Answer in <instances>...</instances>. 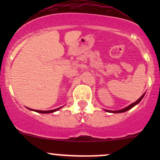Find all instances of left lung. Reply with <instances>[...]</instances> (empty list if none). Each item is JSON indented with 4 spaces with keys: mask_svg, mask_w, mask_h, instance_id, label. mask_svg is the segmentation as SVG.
<instances>
[{
    "mask_svg": "<svg viewBox=\"0 0 160 160\" xmlns=\"http://www.w3.org/2000/svg\"><path fill=\"white\" fill-rule=\"evenodd\" d=\"M144 95H145V93H144V94H142V96L141 98H139V99H138V100H137L136 101H135V102L132 103V104H130V105H128V107H126V108H125L122 109V110H120V111H108V110H106V111H108V112H112V113H122V112H125V111H127L128 110H129V109L132 108H133L134 106L136 105L137 104H138V103H139L140 101H142V98H143V97H144Z\"/></svg>",
    "mask_w": 160,
    "mask_h": 160,
    "instance_id": "8db88e82",
    "label": "left lung"
}]
</instances>
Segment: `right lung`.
<instances>
[{
  "mask_svg": "<svg viewBox=\"0 0 160 160\" xmlns=\"http://www.w3.org/2000/svg\"><path fill=\"white\" fill-rule=\"evenodd\" d=\"M62 108V107H61ZM61 108H56L55 109V110H51V111H38V110H35V111H36V112H38V113H43V114H46V113H52L54 112V111L59 110V109H60ZM30 110H32V109H30Z\"/></svg>",
  "mask_w": 160,
  "mask_h": 160,
  "instance_id": "add662e5",
  "label": "right lung"
}]
</instances>
